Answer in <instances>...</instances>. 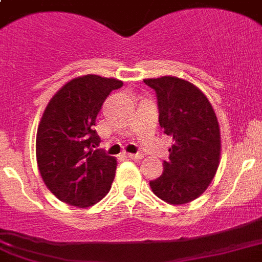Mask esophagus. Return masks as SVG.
Instances as JSON below:
<instances>
[{
	"label": "esophagus",
	"mask_w": 262,
	"mask_h": 262,
	"mask_svg": "<svg viewBox=\"0 0 262 262\" xmlns=\"http://www.w3.org/2000/svg\"><path fill=\"white\" fill-rule=\"evenodd\" d=\"M126 158H129V159H142L143 155L142 154H124Z\"/></svg>",
	"instance_id": "34e87169"
}]
</instances>
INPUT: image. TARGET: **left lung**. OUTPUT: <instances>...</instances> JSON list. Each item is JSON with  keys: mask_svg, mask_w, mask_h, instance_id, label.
<instances>
[{"mask_svg": "<svg viewBox=\"0 0 262 262\" xmlns=\"http://www.w3.org/2000/svg\"><path fill=\"white\" fill-rule=\"evenodd\" d=\"M154 89L159 125L172 138L163 173L150 181L154 194L183 205L202 194L215 176L221 157L216 115L199 87L178 77L143 79Z\"/></svg>", "mask_w": 262, "mask_h": 262, "instance_id": "obj_1", "label": "left lung"}]
</instances>
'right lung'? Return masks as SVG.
I'll return each instance as SVG.
<instances>
[{"label":"right lung","instance_id":"obj_1","mask_svg":"<svg viewBox=\"0 0 262 262\" xmlns=\"http://www.w3.org/2000/svg\"><path fill=\"white\" fill-rule=\"evenodd\" d=\"M122 82L87 74L63 84L49 100L36 134V160L44 184L60 201L89 207L110 192L117 162L94 150L99 111Z\"/></svg>","mask_w":262,"mask_h":262}]
</instances>
